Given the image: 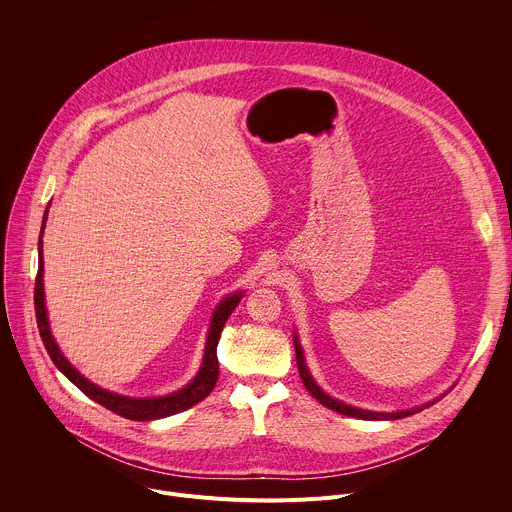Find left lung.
I'll return each instance as SVG.
<instances>
[{
	"label": "left lung",
	"instance_id": "obj_1",
	"mask_svg": "<svg viewBox=\"0 0 512 512\" xmlns=\"http://www.w3.org/2000/svg\"><path fill=\"white\" fill-rule=\"evenodd\" d=\"M294 346H296L298 371H300V377H302L306 389L310 391V395H312L314 399H318L324 407H328V409H332V411H336V413H342V415H348V417H358V419H369V421H377V419H401V417L413 415V413L421 411L423 407L431 405V403H427V405H423V407H415V409H407V411H395V413H379V411H369V409H358V407L346 405V403H342V401H338V399L326 395V393L316 385V381L312 379V375H310V371H308V367H306L304 350H302V346H300V342H298V336H294Z\"/></svg>",
	"mask_w": 512,
	"mask_h": 512
}]
</instances>
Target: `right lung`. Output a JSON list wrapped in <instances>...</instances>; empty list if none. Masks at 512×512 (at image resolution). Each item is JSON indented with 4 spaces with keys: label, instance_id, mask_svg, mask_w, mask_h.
Returning a JSON list of instances; mask_svg holds the SVG:
<instances>
[{
    "label": "right lung",
    "instance_id": "add662e5",
    "mask_svg": "<svg viewBox=\"0 0 512 512\" xmlns=\"http://www.w3.org/2000/svg\"><path fill=\"white\" fill-rule=\"evenodd\" d=\"M46 221V214H44ZM42 233H44V225L40 231V259H38V275H36V285H34V308H36V322H38V330L42 336V342L46 346V352L50 354L52 362L58 367V371L72 383L77 385L87 397H91L95 403L103 405L105 409L125 417V419H133V421H152V419H162V417H170L174 413L186 411L192 405H196L198 401H202L204 397L210 395V391L214 389L216 381H218V358H216V344L218 338H221V332L229 320V316L233 314V310L239 306L243 294H233L229 298H225L221 304L216 306L212 320H210V328H208V338H206V348H204V358H202V367L198 371V375L180 391L166 395V397H150V399H135V397H123L111 391H105L101 387H97L95 383L87 381L72 364L64 358V354L60 352L58 344L52 338L50 326H48V316H46V306H44V259H42Z\"/></svg>",
    "mask_w": 512,
    "mask_h": 512
}]
</instances>
